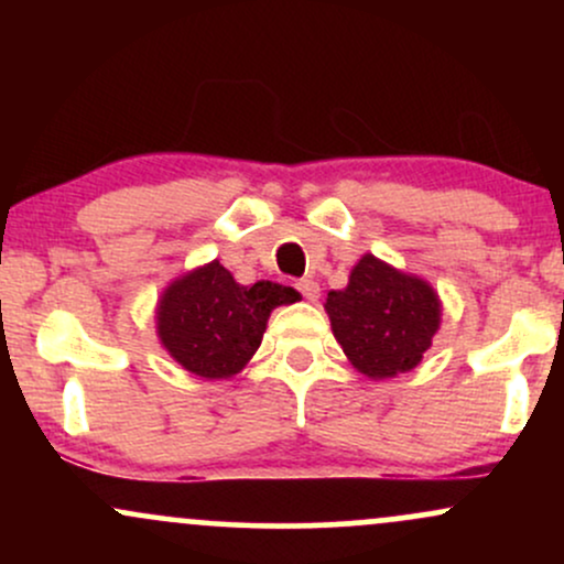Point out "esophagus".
Masks as SVG:
<instances>
[{
  "mask_svg": "<svg viewBox=\"0 0 564 564\" xmlns=\"http://www.w3.org/2000/svg\"><path fill=\"white\" fill-rule=\"evenodd\" d=\"M296 289H300V294L310 302L318 300V294H321L318 281H313V278H300V281H296Z\"/></svg>",
  "mask_w": 564,
  "mask_h": 564,
  "instance_id": "34e87169",
  "label": "esophagus"
}]
</instances>
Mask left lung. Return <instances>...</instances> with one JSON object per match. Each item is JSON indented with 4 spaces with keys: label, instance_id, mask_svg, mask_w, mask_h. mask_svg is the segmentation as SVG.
Returning <instances> with one entry per match:
<instances>
[{
    "label": "left lung",
    "instance_id": "left-lung-1",
    "mask_svg": "<svg viewBox=\"0 0 564 564\" xmlns=\"http://www.w3.org/2000/svg\"><path fill=\"white\" fill-rule=\"evenodd\" d=\"M326 313L349 364L368 379H392L422 364L443 307L424 278L364 254L347 289L328 291Z\"/></svg>",
    "mask_w": 564,
    "mask_h": 564
}]
</instances>
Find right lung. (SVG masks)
Wrapping results in <instances>:
<instances>
[{
	"instance_id": "obj_1",
	"label": "right lung",
	"mask_w": 564,
	"mask_h": 564,
	"mask_svg": "<svg viewBox=\"0 0 564 564\" xmlns=\"http://www.w3.org/2000/svg\"><path fill=\"white\" fill-rule=\"evenodd\" d=\"M300 291L273 281L241 286L217 260L180 275L161 294L156 334L185 371L204 379H230L262 345L268 318Z\"/></svg>"
}]
</instances>
